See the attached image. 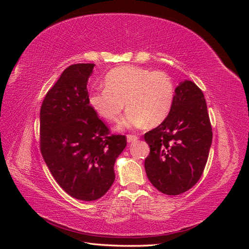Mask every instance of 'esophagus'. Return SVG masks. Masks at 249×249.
Wrapping results in <instances>:
<instances>
[{
  "mask_svg": "<svg viewBox=\"0 0 249 249\" xmlns=\"http://www.w3.org/2000/svg\"><path fill=\"white\" fill-rule=\"evenodd\" d=\"M126 140L127 142H134V141H137L138 140V136H136V135H127L126 136Z\"/></svg>",
  "mask_w": 249,
  "mask_h": 249,
  "instance_id": "1",
  "label": "esophagus"
}]
</instances>
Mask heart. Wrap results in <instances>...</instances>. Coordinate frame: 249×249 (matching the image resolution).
Returning <instances> with one entry per match:
<instances>
[{
	"label": "heart",
	"mask_w": 249,
	"mask_h": 249,
	"mask_svg": "<svg viewBox=\"0 0 249 249\" xmlns=\"http://www.w3.org/2000/svg\"><path fill=\"white\" fill-rule=\"evenodd\" d=\"M104 85V89L91 92L89 103L97 114L116 122L125 102L129 109L119 129L160 124L169 115L175 100V86L168 74L144 67H116L108 72Z\"/></svg>",
	"instance_id": "b5f03b06"
}]
</instances>
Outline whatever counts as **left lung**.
I'll return each mask as SVG.
<instances>
[{"instance_id":"8db88e82","label":"left lung","mask_w":249,"mask_h":249,"mask_svg":"<svg viewBox=\"0 0 249 249\" xmlns=\"http://www.w3.org/2000/svg\"><path fill=\"white\" fill-rule=\"evenodd\" d=\"M169 115L145 133L150 152L144 162L149 182L167 195L189 190L200 178L212 144V126L201 90L192 81L175 90Z\"/></svg>"}]
</instances>
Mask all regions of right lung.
Wrapping results in <instances>:
<instances>
[{"mask_svg": "<svg viewBox=\"0 0 249 249\" xmlns=\"http://www.w3.org/2000/svg\"><path fill=\"white\" fill-rule=\"evenodd\" d=\"M93 63L67 67L42 102L40 150L52 176L71 197L101 198L115 179L114 164L125 136L109 135L89 103Z\"/></svg>", "mask_w": 249, "mask_h": 249, "instance_id": "add662e5", "label": "right lung"}]
</instances>
